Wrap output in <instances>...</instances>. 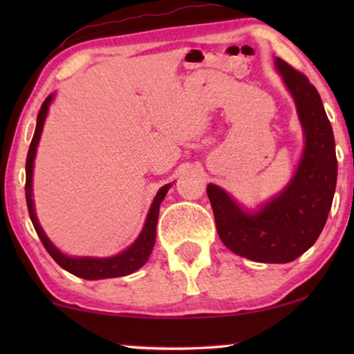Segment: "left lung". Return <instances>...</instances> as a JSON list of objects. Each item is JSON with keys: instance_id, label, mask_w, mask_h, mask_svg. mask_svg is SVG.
<instances>
[{"instance_id": "1", "label": "left lung", "mask_w": 354, "mask_h": 354, "mask_svg": "<svg viewBox=\"0 0 354 354\" xmlns=\"http://www.w3.org/2000/svg\"><path fill=\"white\" fill-rule=\"evenodd\" d=\"M275 66L297 104L304 149L297 172L277 196L248 212L227 192L206 188L222 243L256 263L285 264L316 243L327 222L337 185L332 125L314 85L301 72L275 57Z\"/></svg>"}]
</instances>
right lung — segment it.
I'll return each instance as SVG.
<instances>
[{
    "label": "right lung",
    "instance_id": "obj_1",
    "mask_svg": "<svg viewBox=\"0 0 354 354\" xmlns=\"http://www.w3.org/2000/svg\"><path fill=\"white\" fill-rule=\"evenodd\" d=\"M53 101V95L43 101L40 113L37 118V127L35 133H33L30 148H28L27 154V162H26V200L28 214H30L32 224L35 227L38 236H40L43 246H45L48 253L62 269H66L67 272L77 275V277L85 279V280H100V279H113V277H122V275H129L135 272V270L142 268L147 263L149 254H151L154 241H156V224H158V216H159V205H161L164 196L171 187V183L159 188V192L154 196V201L151 207H149L147 222L142 234L138 235V239L129 246L127 250H124L122 253L111 256V258H90V256H84V258H72L61 253L55 245L51 243V240L48 239L45 232H43L41 225L38 224L35 209H33V200H32V176H33V161H35L37 147L40 142L41 132H43V124H45L48 109Z\"/></svg>",
    "mask_w": 354,
    "mask_h": 354
}]
</instances>
